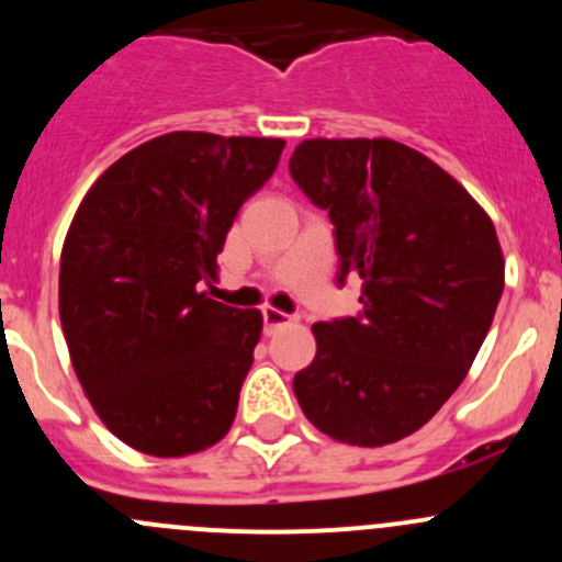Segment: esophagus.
Listing matches in <instances>:
<instances>
[{"instance_id": "34e87169", "label": "esophagus", "mask_w": 562, "mask_h": 562, "mask_svg": "<svg viewBox=\"0 0 562 562\" xmlns=\"http://www.w3.org/2000/svg\"><path fill=\"white\" fill-rule=\"evenodd\" d=\"M296 321H299L296 315L282 313V310H274V307H263V323H266V328L291 326V323H296Z\"/></svg>"}]
</instances>
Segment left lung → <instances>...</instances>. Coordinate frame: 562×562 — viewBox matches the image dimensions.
Wrapping results in <instances>:
<instances>
[{
  "mask_svg": "<svg viewBox=\"0 0 562 562\" xmlns=\"http://www.w3.org/2000/svg\"><path fill=\"white\" fill-rule=\"evenodd\" d=\"M288 168L331 217L339 285L361 277V313L313 326L296 400L339 443H396L443 407L490 331L506 277L495 225L454 176L391 138L302 140Z\"/></svg>",
  "mask_w": 562,
  "mask_h": 562,
  "instance_id": "8db88e82",
  "label": "left lung"
}]
</instances>
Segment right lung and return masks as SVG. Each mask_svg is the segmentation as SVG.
Masks as SVG:
<instances>
[{
    "mask_svg": "<svg viewBox=\"0 0 562 562\" xmlns=\"http://www.w3.org/2000/svg\"><path fill=\"white\" fill-rule=\"evenodd\" d=\"M282 149V138L160 135L119 157L72 217L61 331L100 422L135 451L195 454L234 424L263 315L203 288Z\"/></svg>",
    "mask_w": 562,
    "mask_h": 562,
    "instance_id": "1",
    "label": "right lung"
}]
</instances>
